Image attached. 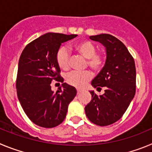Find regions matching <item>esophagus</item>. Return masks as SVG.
Returning <instances> with one entry per match:
<instances>
[{
  "label": "esophagus",
  "instance_id": "1",
  "mask_svg": "<svg viewBox=\"0 0 152 152\" xmlns=\"http://www.w3.org/2000/svg\"><path fill=\"white\" fill-rule=\"evenodd\" d=\"M76 91H77V95H79L81 93V90L80 89H76Z\"/></svg>",
  "mask_w": 152,
  "mask_h": 152
}]
</instances>
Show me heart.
Returning <instances> with one entry per match:
<instances>
[{
  "label": "heart",
  "instance_id": "obj_1",
  "mask_svg": "<svg viewBox=\"0 0 152 152\" xmlns=\"http://www.w3.org/2000/svg\"><path fill=\"white\" fill-rule=\"evenodd\" d=\"M78 53L87 58L86 64L95 71L102 69L105 62L104 54L102 51H96V45L89 40H84L78 42L75 45ZM56 61L59 67L63 70H68L70 66V54L66 46H61L56 54ZM92 78L91 71L83 72L73 71L68 73L65 77L68 85L76 88H82Z\"/></svg>",
  "mask_w": 152,
  "mask_h": 152
}]
</instances>
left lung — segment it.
Masks as SVG:
<instances>
[{
    "mask_svg": "<svg viewBox=\"0 0 152 152\" xmlns=\"http://www.w3.org/2000/svg\"><path fill=\"white\" fill-rule=\"evenodd\" d=\"M90 39L102 43L107 51L105 65L91 82L104 94L90 91L91 102L85 107L88 120L98 126H108L120 120L136 93V71L133 57L121 41L109 34L91 35Z\"/></svg>",
    "mask_w": 152,
    "mask_h": 152,
    "instance_id": "left-lung-1",
    "label": "left lung"
}]
</instances>
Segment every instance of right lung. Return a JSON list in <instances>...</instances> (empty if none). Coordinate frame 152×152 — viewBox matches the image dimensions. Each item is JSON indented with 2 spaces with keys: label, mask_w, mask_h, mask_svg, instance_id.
Segmentation results:
<instances>
[{
  "label": "right lung",
  "mask_w": 152,
  "mask_h": 152,
  "mask_svg": "<svg viewBox=\"0 0 152 152\" xmlns=\"http://www.w3.org/2000/svg\"><path fill=\"white\" fill-rule=\"evenodd\" d=\"M77 35L49 32L28 43L20 55L16 76L17 96L23 110L36 125L52 128L66 117L68 105L76 95L74 87L64 83L56 54L61 43ZM53 80L62 83L56 93Z\"/></svg>",
  "instance_id": "obj_1"
}]
</instances>
